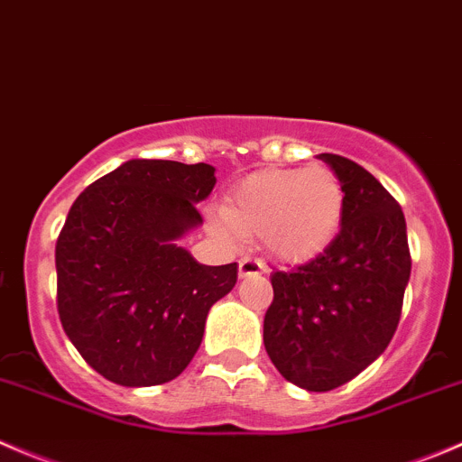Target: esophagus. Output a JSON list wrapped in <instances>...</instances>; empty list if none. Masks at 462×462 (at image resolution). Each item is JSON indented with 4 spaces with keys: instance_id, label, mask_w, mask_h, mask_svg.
<instances>
[{
    "instance_id": "esophagus-1",
    "label": "esophagus",
    "mask_w": 462,
    "mask_h": 462,
    "mask_svg": "<svg viewBox=\"0 0 462 462\" xmlns=\"http://www.w3.org/2000/svg\"><path fill=\"white\" fill-rule=\"evenodd\" d=\"M266 271L262 259H253V257H244L239 259V277H253V275H262Z\"/></svg>"
}]
</instances>
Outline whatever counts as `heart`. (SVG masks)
<instances>
[{"instance_id": "heart-1", "label": "heart", "mask_w": 462, "mask_h": 462, "mask_svg": "<svg viewBox=\"0 0 462 462\" xmlns=\"http://www.w3.org/2000/svg\"><path fill=\"white\" fill-rule=\"evenodd\" d=\"M345 212V191L331 169H262L227 194L217 230L226 236H262L284 263L311 262L334 244Z\"/></svg>"}]
</instances>
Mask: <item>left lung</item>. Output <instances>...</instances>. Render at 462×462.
<instances>
[{
	"label": "left lung",
	"mask_w": 462,
	"mask_h": 462,
	"mask_svg": "<svg viewBox=\"0 0 462 462\" xmlns=\"http://www.w3.org/2000/svg\"><path fill=\"white\" fill-rule=\"evenodd\" d=\"M345 191L334 244L271 275L263 345L286 382L327 393L355 379L388 347L411 277L406 221L382 182L347 158L320 153Z\"/></svg>",
	"instance_id": "obj_1"
}]
</instances>
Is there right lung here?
<instances>
[{
  "label": "right lung",
  "instance_id": "add662e5",
  "mask_svg": "<svg viewBox=\"0 0 462 462\" xmlns=\"http://www.w3.org/2000/svg\"><path fill=\"white\" fill-rule=\"evenodd\" d=\"M214 167L128 160L71 205L56 241L58 316L79 355L119 386H158L189 365L236 263L205 266L176 241L203 223Z\"/></svg>",
  "mask_w": 462,
  "mask_h": 462
}]
</instances>
